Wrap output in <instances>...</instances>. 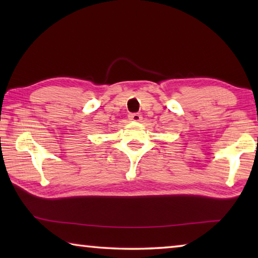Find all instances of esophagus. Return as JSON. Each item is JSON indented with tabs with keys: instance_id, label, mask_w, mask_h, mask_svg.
<instances>
[{
	"instance_id": "1",
	"label": "esophagus",
	"mask_w": 258,
	"mask_h": 258,
	"mask_svg": "<svg viewBox=\"0 0 258 258\" xmlns=\"http://www.w3.org/2000/svg\"><path fill=\"white\" fill-rule=\"evenodd\" d=\"M128 119L133 120V121H140V120L142 119V116H141V113H139V112L130 113V115H128Z\"/></svg>"
}]
</instances>
